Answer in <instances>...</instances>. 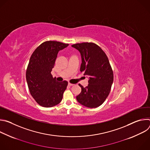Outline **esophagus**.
<instances>
[{
  "label": "esophagus",
  "instance_id": "34e87169",
  "mask_svg": "<svg viewBox=\"0 0 150 150\" xmlns=\"http://www.w3.org/2000/svg\"><path fill=\"white\" fill-rule=\"evenodd\" d=\"M68 85H69V86H73V85H74V84L73 83H68Z\"/></svg>",
  "mask_w": 150,
  "mask_h": 150
}]
</instances>
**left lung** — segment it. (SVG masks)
<instances>
[{
	"instance_id": "1",
	"label": "left lung",
	"mask_w": 150,
	"mask_h": 150,
	"mask_svg": "<svg viewBox=\"0 0 150 150\" xmlns=\"http://www.w3.org/2000/svg\"><path fill=\"white\" fill-rule=\"evenodd\" d=\"M81 53L80 71L88 77L86 87L79 84L81 93L77 101L88 108L101 105L108 97L113 81V72L104 52L93 42H82L72 45Z\"/></svg>"
}]
</instances>
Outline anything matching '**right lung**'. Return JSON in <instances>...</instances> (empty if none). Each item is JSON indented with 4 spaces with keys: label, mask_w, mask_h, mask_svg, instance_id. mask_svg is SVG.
<instances>
[{
    "label": "right lung",
    "mask_w": 150,
    "mask_h": 150,
    "mask_svg": "<svg viewBox=\"0 0 150 150\" xmlns=\"http://www.w3.org/2000/svg\"><path fill=\"white\" fill-rule=\"evenodd\" d=\"M68 44L47 41L33 53L26 71L28 89L35 101L44 108H51L62 100L68 82H57L51 72L54 68L58 52Z\"/></svg>",
    "instance_id": "add662e5"
}]
</instances>
